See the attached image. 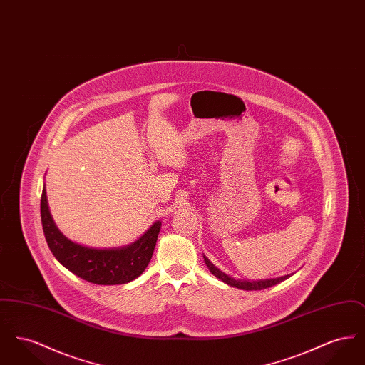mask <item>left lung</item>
I'll return each instance as SVG.
<instances>
[{
    "label": "left lung",
    "mask_w": 365,
    "mask_h": 365,
    "mask_svg": "<svg viewBox=\"0 0 365 365\" xmlns=\"http://www.w3.org/2000/svg\"><path fill=\"white\" fill-rule=\"evenodd\" d=\"M204 260L205 264L209 268V271L216 277V278L220 279L222 282L227 283L228 286H232V287H237V289H241V290H262V289H267V287H271V286H275L280 283L282 280L289 278L290 275H286V277H282V278L277 279H265V280H257V282H247V280H235L231 277L226 275L225 272H222L220 269H217L210 261L204 256Z\"/></svg>",
    "instance_id": "1"
}]
</instances>
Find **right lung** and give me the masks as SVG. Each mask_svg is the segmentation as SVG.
Returning <instances> with one entry per match:
<instances>
[{
    "label": "right lung",
    "instance_id": "obj_1",
    "mask_svg": "<svg viewBox=\"0 0 365 365\" xmlns=\"http://www.w3.org/2000/svg\"><path fill=\"white\" fill-rule=\"evenodd\" d=\"M41 220L53 256L72 274L94 284H123L138 278L150 262L161 227L156 222L137 242L120 249L78 245L66 238L54 225L45 187L41 195Z\"/></svg>",
    "mask_w": 365,
    "mask_h": 365
}]
</instances>
